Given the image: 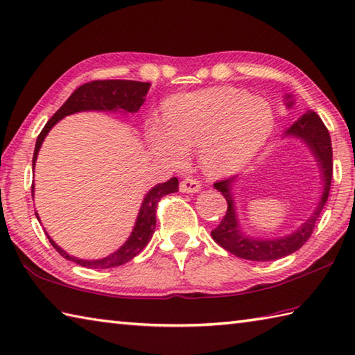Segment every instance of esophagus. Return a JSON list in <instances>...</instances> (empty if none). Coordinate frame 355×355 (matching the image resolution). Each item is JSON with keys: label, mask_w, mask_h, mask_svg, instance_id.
<instances>
[{"label": "esophagus", "mask_w": 355, "mask_h": 355, "mask_svg": "<svg viewBox=\"0 0 355 355\" xmlns=\"http://www.w3.org/2000/svg\"><path fill=\"white\" fill-rule=\"evenodd\" d=\"M202 189V183L197 182L196 178L186 177L182 183H180V191L186 192V194H192V192H198Z\"/></svg>", "instance_id": "obj_1"}]
</instances>
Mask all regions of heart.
<instances>
[{
    "instance_id": "obj_1",
    "label": "heart",
    "mask_w": 355,
    "mask_h": 355,
    "mask_svg": "<svg viewBox=\"0 0 355 355\" xmlns=\"http://www.w3.org/2000/svg\"><path fill=\"white\" fill-rule=\"evenodd\" d=\"M273 113L266 101L237 88H209L167 101L163 124L149 130L158 157L182 164L198 147L203 169L227 175L241 169L266 144L273 130Z\"/></svg>"
}]
</instances>
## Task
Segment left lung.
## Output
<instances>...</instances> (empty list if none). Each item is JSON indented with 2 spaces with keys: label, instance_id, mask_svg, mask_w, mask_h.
I'll use <instances>...</instances> for the list:
<instances>
[{
  "label": "left lung",
  "instance_id": "obj_1",
  "mask_svg": "<svg viewBox=\"0 0 355 355\" xmlns=\"http://www.w3.org/2000/svg\"><path fill=\"white\" fill-rule=\"evenodd\" d=\"M288 105H292V102H288ZM286 135H292V137L301 138L309 146V149L312 150L313 157L317 158L318 166L321 169V175H323V182H324L323 194H321L317 209L313 211L311 218H309L306 223H302V227L298 231H295L293 234H288L287 237H279V239H267V241L257 239L256 241V239H251V237L243 236L239 230V222H237V217H236L234 200H233V194H231V183L234 182L236 177L216 182L214 188L217 191H220L222 196L227 198L228 209H227V214L223 216L222 222L218 223V227L211 231V236L222 248L228 250L230 253H233L237 257H242V259L263 262V261L281 259V257L295 253V251L300 250L302 245L309 241V237L312 236L315 223L318 222V217L324 208L327 197H329L331 182H332V164H334L332 144H331L329 132H327L323 121L320 119V116L317 113L307 112L288 128Z\"/></svg>",
  "mask_w": 355,
  "mask_h": 355
}]
</instances>
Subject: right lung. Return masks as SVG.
I'll return each instance as SVG.
<instances>
[{"instance_id":"add662e5","label":"right lung","mask_w":355,"mask_h":355,"mask_svg":"<svg viewBox=\"0 0 355 355\" xmlns=\"http://www.w3.org/2000/svg\"><path fill=\"white\" fill-rule=\"evenodd\" d=\"M149 87L150 83L137 82V80H93V82L83 83V85H80L73 94L69 96L65 104H63L59 110L54 113L53 118L46 122V125L43 127V130L40 132V135H38L37 143H35V150H34V158H32V169H34L35 166L38 150H40L44 137H46L51 128H53L62 118H65V116L77 113V112H87V110H101V112L124 110L128 113H135L138 112L139 107L144 104L146 101L144 98L147 92H149ZM177 191H178V180L175 177H172L171 180L157 184L155 188H152L149 192H147V196L143 200V205H141L137 223H135V228L132 231L130 237H128L127 242L122 245L118 251H114L113 254L104 257V259H98V261L77 259V257L68 254L65 250H62L49 236L48 239L51 245L59 251V254L62 257L79 263L82 267L112 268V267L122 266V263L132 261L135 256L141 253V250H143L147 245V242L150 241L153 230H155V225H157V208H158L159 200L164 196L172 194V192H177ZM32 196H34V184H32Z\"/></svg>"}]
</instances>
